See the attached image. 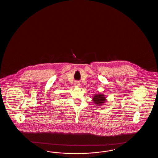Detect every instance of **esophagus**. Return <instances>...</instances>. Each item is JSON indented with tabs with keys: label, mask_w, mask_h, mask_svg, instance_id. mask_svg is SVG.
I'll return each instance as SVG.
<instances>
[{
	"label": "esophagus",
	"mask_w": 158,
	"mask_h": 158,
	"mask_svg": "<svg viewBox=\"0 0 158 158\" xmlns=\"http://www.w3.org/2000/svg\"><path fill=\"white\" fill-rule=\"evenodd\" d=\"M75 85H76V86H79L80 85V83L79 82H76Z\"/></svg>",
	"instance_id": "1"
}]
</instances>
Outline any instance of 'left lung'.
<instances>
[{
	"label": "left lung",
	"mask_w": 158,
	"mask_h": 158,
	"mask_svg": "<svg viewBox=\"0 0 158 158\" xmlns=\"http://www.w3.org/2000/svg\"><path fill=\"white\" fill-rule=\"evenodd\" d=\"M105 98L104 94H96L95 96H94L93 101L95 103V104L97 105H102L105 102Z\"/></svg>",
	"instance_id": "8db88e82"
}]
</instances>
